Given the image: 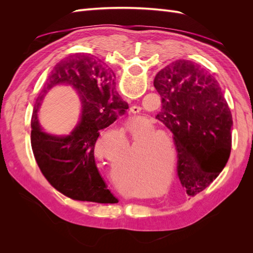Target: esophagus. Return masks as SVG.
<instances>
[{"instance_id": "obj_1", "label": "esophagus", "mask_w": 253, "mask_h": 253, "mask_svg": "<svg viewBox=\"0 0 253 253\" xmlns=\"http://www.w3.org/2000/svg\"><path fill=\"white\" fill-rule=\"evenodd\" d=\"M138 112H139V111H138V108H135V106H134V108L132 109V113L135 114V115H136L137 113H138Z\"/></svg>"}]
</instances>
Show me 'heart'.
Segmentation results:
<instances>
[{"label": "heart", "instance_id": "b5f03b06", "mask_svg": "<svg viewBox=\"0 0 253 253\" xmlns=\"http://www.w3.org/2000/svg\"><path fill=\"white\" fill-rule=\"evenodd\" d=\"M151 131H153V127L147 129V132ZM159 136L163 135L148 133L136 141L135 159L142 166L145 172L154 171L156 162L160 156H163L162 142L155 139ZM126 145L127 140L124 131H116L113 135H110L108 139L99 141L96 145V151L99 157L109 162L112 166H116L124 162Z\"/></svg>", "mask_w": 253, "mask_h": 253}]
</instances>
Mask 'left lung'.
Here are the masks:
<instances>
[{
	"label": "left lung",
	"mask_w": 253,
	"mask_h": 253,
	"mask_svg": "<svg viewBox=\"0 0 253 253\" xmlns=\"http://www.w3.org/2000/svg\"><path fill=\"white\" fill-rule=\"evenodd\" d=\"M156 115L174 135L177 172L189 196L202 192L226 167L232 145V115L218 82L192 61L176 60L160 71Z\"/></svg>",
	"instance_id": "left-lung-1"
}]
</instances>
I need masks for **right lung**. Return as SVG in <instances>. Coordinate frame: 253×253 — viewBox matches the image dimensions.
Segmentation results:
<instances>
[{"mask_svg":"<svg viewBox=\"0 0 253 253\" xmlns=\"http://www.w3.org/2000/svg\"><path fill=\"white\" fill-rule=\"evenodd\" d=\"M59 83L71 84L83 102L80 125L65 137L44 133L36 119L43 95ZM115 75L101 60L86 53H74L51 70L37 99L32 118V149L44 177L60 193L74 201L116 204L95 162L99 131L125 115L128 105L114 90Z\"/></svg>","mask_w":253,"mask_h":253,"instance_id":"obj_1","label":"right lung"}]
</instances>
